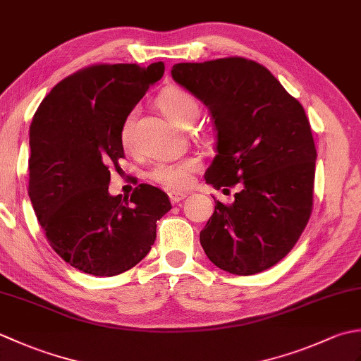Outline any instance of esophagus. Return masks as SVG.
Masks as SVG:
<instances>
[{
	"label": "esophagus",
	"instance_id": "1",
	"mask_svg": "<svg viewBox=\"0 0 361 361\" xmlns=\"http://www.w3.org/2000/svg\"><path fill=\"white\" fill-rule=\"evenodd\" d=\"M186 192H181V190H172V192H169V198H171V202L175 203H180L183 198H186Z\"/></svg>",
	"mask_w": 361,
	"mask_h": 361
}]
</instances>
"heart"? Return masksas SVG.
Listing matches in <instances>:
<instances>
[{
    "instance_id": "obj_1",
    "label": "heart",
    "mask_w": 361,
    "mask_h": 361,
    "mask_svg": "<svg viewBox=\"0 0 361 361\" xmlns=\"http://www.w3.org/2000/svg\"><path fill=\"white\" fill-rule=\"evenodd\" d=\"M161 110L169 118L173 119L176 124L185 127L188 122L197 119L198 116V104L189 93L178 88L166 90L158 99ZM121 140L124 145H130L133 141V121L132 116L127 118L122 126ZM200 167V161L194 157L181 158L172 163H158L150 169L149 176L169 189H183L189 186L192 180V173Z\"/></svg>"
}]
</instances>
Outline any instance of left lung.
<instances>
[{"label":"left lung","mask_w":361,"mask_h":361,"mask_svg":"<svg viewBox=\"0 0 361 361\" xmlns=\"http://www.w3.org/2000/svg\"><path fill=\"white\" fill-rule=\"evenodd\" d=\"M172 78L211 111L217 155L206 183H242L233 204L214 198L200 233L206 256L233 274L264 271L288 255L312 214L317 149L302 105L242 57L176 63Z\"/></svg>","instance_id":"1"}]
</instances>
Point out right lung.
Masks as SVG:
<instances>
[{
	"mask_svg": "<svg viewBox=\"0 0 361 361\" xmlns=\"http://www.w3.org/2000/svg\"><path fill=\"white\" fill-rule=\"evenodd\" d=\"M164 63L94 65L59 82L29 128V198L49 245L65 262L93 276H116L147 256L157 221L172 204L140 185L109 192V166L124 158L122 126Z\"/></svg>",
	"mask_w": 361,
	"mask_h": 361,
	"instance_id": "obj_1",
	"label": "right lung"
}]
</instances>
